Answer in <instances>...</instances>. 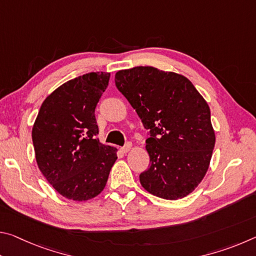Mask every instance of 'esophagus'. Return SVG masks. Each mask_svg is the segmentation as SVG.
I'll use <instances>...</instances> for the list:
<instances>
[{
  "mask_svg": "<svg viewBox=\"0 0 256 256\" xmlns=\"http://www.w3.org/2000/svg\"><path fill=\"white\" fill-rule=\"evenodd\" d=\"M131 146H132V144H130V142H128L126 144H124L122 148H120V150H122L123 152H128V151H130V149H131Z\"/></svg>",
  "mask_w": 256,
  "mask_h": 256,
  "instance_id": "obj_1",
  "label": "esophagus"
}]
</instances>
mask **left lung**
Instances as JSON below:
<instances>
[{
    "label": "left lung",
    "mask_w": 256,
    "mask_h": 256,
    "mask_svg": "<svg viewBox=\"0 0 256 256\" xmlns=\"http://www.w3.org/2000/svg\"><path fill=\"white\" fill-rule=\"evenodd\" d=\"M115 84L148 130L150 164L141 185L166 200L186 196L204 177L214 148L206 102L185 76L152 66L120 70Z\"/></svg>",
    "instance_id": "left-lung-1"
}]
</instances>
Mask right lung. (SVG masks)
Masks as SVG:
<instances>
[{
	"label": "right lung",
	"instance_id": "1",
	"mask_svg": "<svg viewBox=\"0 0 256 256\" xmlns=\"http://www.w3.org/2000/svg\"><path fill=\"white\" fill-rule=\"evenodd\" d=\"M110 73L90 72L58 86L42 104L32 128L37 164L60 196L86 201L102 192L116 149L102 144L94 110Z\"/></svg>",
	"mask_w": 256,
	"mask_h": 256
}]
</instances>
